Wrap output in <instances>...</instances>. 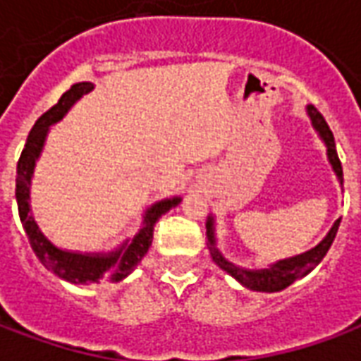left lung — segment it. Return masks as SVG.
Returning <instances> with one entry per match:
<instances>
[{"instance_id":"8db88e82","label":"left lung","mask_w":361,"mask_h":361,"mask_svg":"<svg viewBox=\"0 0 361 361\" xmlns=\"http://www.w3.org/2000/svg\"><path fill=\"white\" fill-rule=\"evenodd\" d=\"M307 111H310L313 127L317 129L319 135H321L323 141H325L329 160H331L334 172H336V176H338V180H341L342 183V164L341 160H338V154H336L333 131H331V127L326 126L325 118L321 116V111H319L315 106H307ZM338 226H341V219L334 222V226L331 228V232L326 234L325 240L319 243L315 250L307 251V253H303V255H298V257L286 259V261H279L276 265H272L271 269H265V271H243V269L232 265L230 261H226V259L222 257L220 251L214 247L212 219H209V222H207V235H209L207 245H209V251H211L212 261H214L222 271H226L228 274H232L238 282H242L245 288L257 290V292H280V290H284L286 286H290V284L295 282L298 279L305 276L307 272L313 271V269L321 263V259L326 255V251L331 247L334 235L338 232Z\"/></svg>"}]
</instances>
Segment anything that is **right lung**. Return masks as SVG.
Masks as SVG:
<instances>
[{
  "instance_id": "1",
  "label": "right lung",
  "mask_w": 361,
  "mask_h": 361,
  "mask_svg": "<svg viewBox=\"0 0 361 361\" xmlns=\"http://www.w3.org/2000/svg\"><path fill=\"white\" fill-rule=\"evenodd\" d=\"M92 90V82H77L71 89L61 94L58 104H54L50 110L44 111L40 118L36 119L35 127L30 129L28 139L25 142V149L20 152L19 162H17V207H19V216L23 222V228L28 235L30 247L36 253V257L40 259L48 271L58 274L59 279L73 282V284H81V282H100V280H108V282H118V280L126 279L129 272L133 271L135 267L141 263V259L147 255L150 243H152V230H154V222H157L162 214L173 209L180 203V199H168V201H160L152 209H149L147 216H145V226L141 232L135 235L133 242L126 243L123 247L116 253L110 255H82V253H69V251H61L54 247L42 232L36 226L35 219L30 216V204H28V185H30V176L35 170V162L40 150H42L44 137L46 131L51 123H56L58 119L63 118L75 100H79L82 94H87Z\"/></svg>"
}]
</instances>
